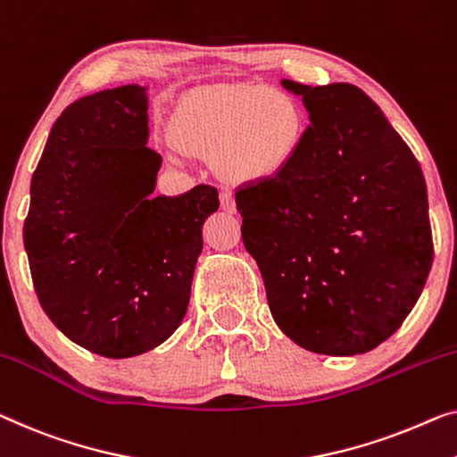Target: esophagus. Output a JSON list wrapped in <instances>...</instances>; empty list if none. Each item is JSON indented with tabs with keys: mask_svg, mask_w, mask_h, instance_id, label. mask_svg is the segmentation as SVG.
<instances>
[{
	"mask_svg": "<svg viewBox=\"0 0 457 457\" xmlns=\"http://www.w3.org/2000/svg\"><path fill=\"white\" fill-rule=\"evenodd\" d=\"M221 209L228 211V213H234L236 211V203H234V196H231L229 193H221Z\"/></svg>",
	"mask_w": 457,
	"mask_h": 457,
	"instance_id": "obj_1",
	"label": "esophagus"
}]
</instances>
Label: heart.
Returning <instances> with one entry per match:
<instances>
[{"instance_id":"1","label":"heart","mask_w":457,"mask_h":457,"mask_svg":"<svg viewBox=\"0 0 457 457\" xmlns=\"http://www.w3.org/2000/svg\"><path fill=\"white\" fill-rule=\"evenodd\" d=\"M303 108L291 94L264 86H223L187 96L172 117L174 141L182 149L213 155L229 185H261L281 176L303 145Z\"/></svg>"}]
</instances>
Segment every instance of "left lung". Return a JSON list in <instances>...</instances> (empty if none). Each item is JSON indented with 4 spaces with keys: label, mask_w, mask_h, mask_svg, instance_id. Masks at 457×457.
Segmentation results:
<instances>
[{
    "label": "left lung",
    "mask_w": 457,
    "mask_h": 457,
    "mask_svg": "<svg viewBox=\"0 0 457 457\" xmlns=\"http://www.w3.org/2000/svg\"><path fill=\"white\" fill-rule=\"evenodd\" d=\"M283 86L310 125L281 176L236 190L242 240L285 335L318 355H359L403 326L431 270L425 176L357 86Z\"/></svg>",
    "instance_id": "1"
}]
</instances>
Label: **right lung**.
I'll return each instance as SVG.
<instances>
[{
  "label": "right lung",
  "mask_w": 457,
  "mask_h": 457,
  "mask_svg": "<svg viewBox=\"0 0 457 457\" xmlns=\"http://www.w3.org/2000/svg\"><path fill=\"white\" fill-rule=\"evenodd\" d=\"M147 96L122 86L61 112L32 174L24 248L40 308L102 357L141 355L187 314L215 187L154 196Z\"/></svg>",
  "instance_id": "1"
}]
</instances>
